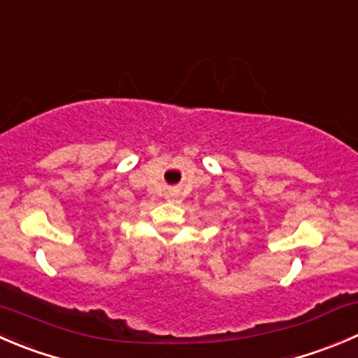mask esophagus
Returning <instances> with one entry per match:
<instances>
[{"label":"esophagus","mask_w":358,"mask_h":358,"mask_svg":"<svg viewBox=\"0 0 358 358\" xmlns=\"http://www.w3.org/2000/svg\"><path fill=\"white\" fill-rule=\"evenodd\" d=\"M169 199H171V201H175L176 199V197H178V192H169Z\"/></svg>","instance_id":"34e87169"}]
</instances>
